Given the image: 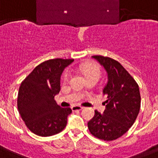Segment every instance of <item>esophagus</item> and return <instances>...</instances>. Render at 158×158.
Segmentation results:
<instances>
[{
    "mask_svg": "<svg viewBox=\"0 0 158 158\" xmlns=\"http://www.w3.org/2000/svg\"><path fill=\"white\" fill-rule=\"evenodd\" d=\"M72 110L73 111H74V110H81L84 109V107L83 106H73L71 107Z\"/></svg>",
    "mask_w": 158,
    "mask_h": 158,
    "instance_id": "1",
    "label": "esophagus"
}]
</instances>
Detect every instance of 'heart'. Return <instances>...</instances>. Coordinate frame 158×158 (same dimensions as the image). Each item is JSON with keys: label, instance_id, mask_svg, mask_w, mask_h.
<instances>
[{"label": "heart", "instance_id": "obj_1", "mask_svg": "<svg viewBox=\"0 0 158 158\" xmlns=\"http://www.w3.org/2000/svg\"><path fill=\"white\" fill-rule=\"evenodd\" d=\"M81 69L83 73L85 74L87 78H91V77H98L99 78L101 75V69L99 68L98 64L94 63H87L81 66ZM70 77V73L69 70H65L63 74V80L66 82L69 80Z\"/></svg>", "mask_w": 158, "mask_h": 158}]
</instances>
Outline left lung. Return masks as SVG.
Masks as SVG:
<instances>
[{
    "label": "left lung",
    "instance_id": "obj_1",
    "mask_svg": "<svg viewBox=\"0 0 158 158\" xmlns=\"http://www.w3.org/2000/svg\"><path fill=\"white\" fill-rule=\"evenodd\" d=\"M104 67L107 83L103 94V114L95 110L94 118L88 122L92 135L99 139L111 141L125 135L135 123L140 110L141 97L139 85L120 63L110 57L92 56Z\"/></svg>",
    "mask_w": 158,
    "mask_h": 158
}]
</instances>
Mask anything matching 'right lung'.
Returning <instances> with one entry per match:
<instances>
[{"instance_id": "obj_1", "label": "right lung", "mask_w": 158, "mask_h": 158, "mask_svg": "<svg viewBox=\"0 0 158 158\" xmlns=\"http://www.w3.org/2000/svg\"><path fill=\"white\" fill-rule=\"evenodd\" d=\"M74 59H52L41 63L23 79L17 105L26 126L33 134L48 137L66 126L69 107H60L54 100L60 90V75Z\"/></svg>"}]
</instances>
